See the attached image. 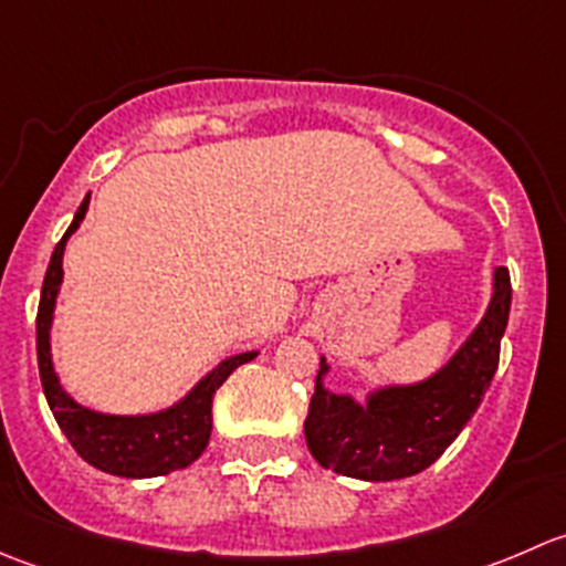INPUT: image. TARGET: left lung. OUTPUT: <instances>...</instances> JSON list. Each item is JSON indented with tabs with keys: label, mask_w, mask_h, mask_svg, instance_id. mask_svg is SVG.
I'll return each instance as SVG.
<instances>
[{
	"label": "left lung",
	"mask_w": 566,
	"mask_h": 566,
	"mask_svg": "<svg viewBox=\"0 0 566 566\" xmlns=\"http://www.w3.org/2000/svg\"><path fill=\"white\" fill-rule=\"evenodd\" d=\"M510 304V271L495 268L488 310L454 356L416 384L364 386V399L325 389L331 364L319 356L304 421L312 458L364 482H394L430 468L476 413L499 369Z\"/></svg>",
	"instance_id": "8db88e82"
}]
</instances>
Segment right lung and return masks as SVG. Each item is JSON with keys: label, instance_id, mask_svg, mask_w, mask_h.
Segmentation results:
<instances>
[{"label": "right lung", "instance_id": "right-lung-1", "mask_svg": "<svg viewBox=\"0 0 566 566\" xmlns=\"http://www.w3.org/2000/svg\"><path fill=\"white\" fill-rule=\"evenodd\" d=\"M90 208V193L78 205L71 227L56 243L51 254L49 271L43 279V293H40L38 306V367L43 394L49 399V408L54 413L56 424L65 432L71 447L76 449L78 458L90 462L98 471L112 473L123 479H150L167 476V473L180 471L191 465L199 454L205 452L213 430V394L235 373L241 364L260 356V350L235 353L227 356L224 361L216 364L205 378L193 384V389L186 397L177 399L175 405L153 413L119 416V413H101V410L87 408L76 402L65 386L60 384V375L54 369V356H51V325H54L56 295L62 287V256L71 241L73 232L84 221V213Z\"/></svg>", "mask_w": 566, "mask_h": 566}]
</instances>
